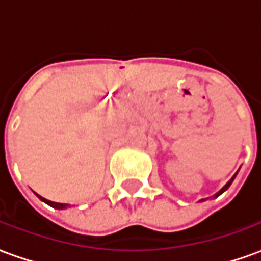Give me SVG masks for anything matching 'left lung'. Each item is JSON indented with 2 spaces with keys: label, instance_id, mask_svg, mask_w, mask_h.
<instances>
[{
  "label": "left lung",
  "instance_id": "8db88e82",
  "mask_svg": "<svg viewBox=\"0 0 261 261\" xmlns=\"http://www.w3.org/2000/svg\"><path fill=\"white\" fill-rule=\"evenodd\" d=\"M236 175H238V172H236L235 175L232 176V179H230V180H229V181H228V183H226V185H225V186H224V187H222V189H221V190H219V192H218V193H217V194H215V196H214V197H218V196H219V194H222V193H224V192H225V190H226V189H228V187H229V186H230V185H232V181H233V179H235V176H236ZM201 201H202V200H201Z\"/></svg>",
  "mask_w": 261,
  "mask_h": 261
}]
</instances>
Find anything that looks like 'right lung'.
I'll list each match as a JSON object with an SVG mask.
<instances>
[{
    "label": "right lung",
    "instance_id": "obj_1",
    "mask_svg": "<svg viewBox=\"0 0 261 261\" xmlns=\"http://www.w3.org/2000/svg\"><path fill=\"white\" fill-rule=\"evenodd\" d=\"M36 194V193H35ZM42 201H44L46 204H48L50 207H53V208H57V210H63V208H67L68 207V204H61V202H54V201H50V200H46V198H43L42 196H39V194H36Z\"/></svg>",
    "mask_w": 261,
    "mask_h": 261
}]
</instances>
